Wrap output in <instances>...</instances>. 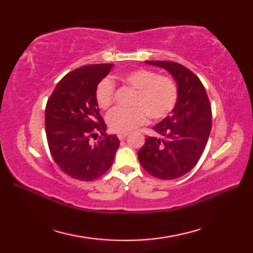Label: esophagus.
I'll use <instances>...</instances> for the list:
<instances>
[{"label":"esophagus","mask_w":253,"mask_h":253,"mask_svg":"<svg viewBox=\"0 0 253 253\" xmlns=\"http://www.w3.org/2000/svg\"><path fill=\"white\" fill-rule=\"evenodd\" d=\"M127 135H128L127 132H123V133H118L117 137H118V139H120V140H124V139L127 137Z\"/></svg>","instance_id":"1"}]
</instances>
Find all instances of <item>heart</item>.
I'll return each mask as SVG.
<instances>
[{
    "label": "heart",
    "mask_w": 253,
    "mask_h": 253,
    "mask_svg": "<svg viewBox=\"0 0 253 253\" xmlns=\"http://www.w3.org/2000/svg\"><path fill=\"white\" fill-rule=\"evenodd\" d=\"M123 83L136 90L131 109L112 110L106 116L110 129L115 132H128L143 125L148 120L160 121L173 111L178 98V90L173 79L146 68H137L123 74ZM95 102L100 109L107 110L114 98V84L109 78L100 80L95 87Z\"/></svg>",
    "instance_id": "b5f03b06"
}]
</instances>
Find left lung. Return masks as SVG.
<instances>
[{
  "label": "left lung",
  "mask_w": 253,
  "mask_h": 253,
  "mask_svg": "<svg viewBox=\"0 0 253 253\" xmlns=\"http://www.w3.org/2000/svg\"><path fill=\"white\" fill-rule=\"evenodd\" d=\"M146 63L174 77L178 98L170 115L152 127L160 137H147L138 159L150 175L176 179L195 168L206 149L212 128L211 104L200 79L187 67L170 61Z\"/></svg>",
  "instance_id": "8db88e82"
}]
</instances>
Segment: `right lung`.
I'll list each match as a JSON object with an SVG mask.
<instances>
[{"label": "right lung", "mask_w": 253, "mask_h": 253, "mask_svg": "<svg viewBox=\"0 0 253 253\" xmlns=\"http://www.w3.org/2000/svg\"><path fill=\"white\" fill-rule=\"evenodd\" d=\"M113 64H94L68 73L56 84L45 106V133L53 160L75 179L91 181L105 174L114 161L120 140L106 135L94 92ZM100 132L96 144L89 141Z\"/></svg>", "instance_id": "right-lung-1"}]
</instances>
